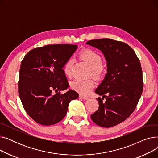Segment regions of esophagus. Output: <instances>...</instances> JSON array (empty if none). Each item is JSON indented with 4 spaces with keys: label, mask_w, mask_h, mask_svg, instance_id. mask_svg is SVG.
I'll return each mask as SVG.
<instances>
[{
    "label": "esophagus",
    "mask_w": 158,
    "mask_h": 158,
    "mask_svg": "<svg viewBox=\"0 0 158 158\" xmlns=\"http://www.w3.org/2000/svg\"><path fill=\"white\" fill-rule=\"evenodd\" d=\"M79 97L82 98V99H84V100H87V99L88 98L87 97L84 96V95H79Z\"/></svg>",
    "instance_id": "obj_1"
}]
</instances>
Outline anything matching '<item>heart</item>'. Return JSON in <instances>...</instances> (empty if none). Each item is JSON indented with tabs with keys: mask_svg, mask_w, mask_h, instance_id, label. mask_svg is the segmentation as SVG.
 Returning <instances> with one entry per match:
<instances>
[{
	"mask_svg": "<svg viewBox=\"0 0 158 158\" xmlns=\"http://www.w3.org/2000/svg\"><path fill=\"white\" fill-rule=\"evenodd\" d=\"M80 59L87 63L91 67V73L95 77H100L103 73L101 56L92 50L86 49L79 54ZM73 61L69 59L63 66V72L65 76L70 77ZM71 88L82 95H88L94 87V82L92 79H75L70 84Z\"/></svg>",
	"mask_w": 158,
	"mask_h": 158,
	"instance_id": "obj_1",
	"label": "heart"
}]
</instances>
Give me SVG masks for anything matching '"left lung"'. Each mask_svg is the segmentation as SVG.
Returning <instances> with one entry per match:
<instances>
[{
    "label": "left lung",
    "instance_id": "left-lung-1",
    "mask_svg": "<svg viewBox=\"0 0 158 158\" xmlns=\"http://www.w3.org/2000/svg\"><path fill=\"white\" fill-rule=\"evenodd\" d=\"M86 44L100 50L107 62V73L95 91L102 98H97L98 110L91 118L99 126L111 127L126 120L136 108L143 87L141 64L126 43L104 38Z\"/></svg>",
    "mask_w": 158,
    "mask_h": 158
}]
</instances>
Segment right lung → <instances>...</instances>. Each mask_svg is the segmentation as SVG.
<instances>
[{
	"instance_id": "add662e5",
	"label": "right lung",
	"mask_w": 158,
	"mask_h": 158,
	"mask_svg": "<svg viewBox=\"0 0 158 158\" xmlns=\"http://www.w3.org/2000/svg\"><path fill=\"white\" fill-rule=\"evenodd\" d=\"M77 48L76 45H47L32 49L22 61L19 94L25 110L37 123L51 126L62 120L70 102L79 94L67 89L63 68ZM57 92L53 95L52 93Z\"/></svg>"
}]
</instances>
